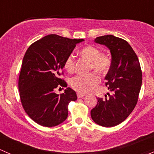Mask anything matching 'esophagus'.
<instances>
[{"instance_id": "1", "label": "esophagus", "mask_w": 154, "mask_h": 154, "mask_svg": "<svg viewBox=\"0 0 154 154\" xmlns=\"http://www.w3.org/2000/svg\"><path fill=\"white\" fill-rule=\"evenodd\" d=\"M86 95L85 94H83V93H77V96L79 99H81V98H83L84 96H85Z\"/></svg>"}]
</instances>
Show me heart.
Wrapping results in <instances>:
<instances>
[{"instance_id":"1","label":"heart","mask_w":154,"mask_h":154,"mask_svg":"<svg viewBox=\"0 0 154 154\" xmlns=\"http://www.w3.org/2000/svg\"><path fill=\"white\" fill-rule=\"evenodd\" d=\"M81 55L88 61H91V69H94L99 73L104 74L109 70L111 65V60L106 54L101 53L98 47L93 45H88L80 51ZM75 62L73 56L69 55L64 62V69L69 73L75 69ZM99 82V77L96 72L88 75H78L70 81V85L73 90L79 93H85L93 90Z\"/></svg>"}]
</instances>
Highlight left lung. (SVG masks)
<instances>
[{
    "label": "left lung",
    "instance_id": "left-lung-1",
    "mask_svg": "<svg viewBox=\"0 0 154 154\" xmlns=\"http://www.w3.org/2000/svg\"><path fill=\"white\" fill-rule=\"evenodd\" d=\"M95 42L105 45L111 53V65L105 77V85L111 93L98 98L90 115L96 124L110 128L125 121L136 107L142 86V69L135 52L124 39L107 35L97 37Z\"/></svg>",
    "mask_w": 154,
    "mask_h": 154
}]
</instances>
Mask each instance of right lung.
I'll return each mask as SVG.
<instances>
[{"mask_svg": "<svg viewBox=\"0 0 154 154\" xmlns=\"http://www.w3.org/2000/svg\"><path fill=\"white\" fill-rule=\"evenodd\" d=\"M83 41L52 34L36 41L26 50L19 75V95L25 112L37 124L50 128L67 118L68 104L76 100V93L69 88L60 95L54 90L67 87L60 78L64 75V60Z\"/></svg>", "mask_w": 154, "mask_h": 154, "instance_id": "obj_1", "label": "right lung"}]
</instances>
